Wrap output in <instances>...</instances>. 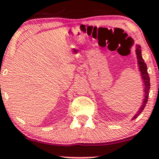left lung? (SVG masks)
I'll list each match as a JSON object with an SVG mask.
<instances>
[{"mask_svg":"<svg viewBox=\"0 0 159 159\" xmlns=\"http://www.w3.org/2000/svg\"><path fill=\"white\" fill-rule=\"evenodd\" d=\"M137 49H136V54H137V58H138V65H139V69L140 72H141L142 78L143 80V84H144V96L143 102L142 103V106L140 107L139 111L137 113L135 116L133 117V119H135L137 116L139 115L140 113L143 111V110L145 107L146 105H147V101H148V96H149V88H150V80H149V76L147 72V64L144 62V60L143 59L141 56V50H140V45H137Z\"/></svg>","mask_w":159,"mask_h":159,"instance_id":"obj_1","label":"left lung"}]
</instances>
